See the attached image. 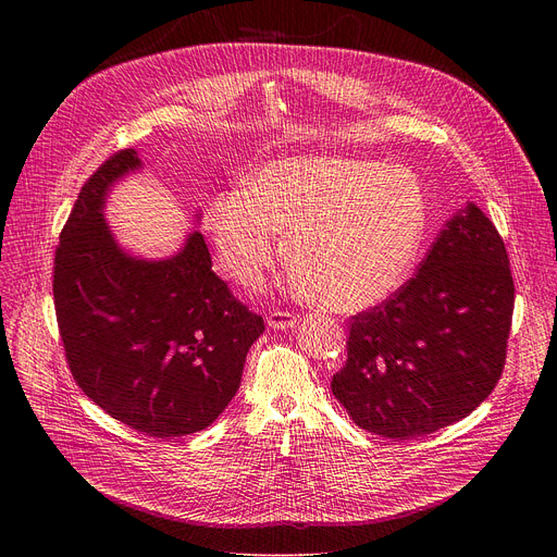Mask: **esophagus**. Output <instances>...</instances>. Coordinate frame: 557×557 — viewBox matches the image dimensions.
<instances>
[{"mask_svg": "<svg viewBox=\"0 0 557 557\" xmlns=\"http://www.w3.org/2000/svg\"><path fill=\"white\" fill-rule=\"evenodd\" d=\"M267 323L273 330H288V327H294L298 323V315L288 313V311H269Z\"/></svg>", "mask_w": 557, "mask_h": 557, "instance_id": "esophagus-1", "label": "esophagus"}]
</instances>
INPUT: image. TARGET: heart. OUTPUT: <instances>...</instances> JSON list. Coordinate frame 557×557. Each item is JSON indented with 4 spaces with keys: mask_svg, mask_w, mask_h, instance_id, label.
Instances as JSON below:
<instances>
[{
    "mask_svg": "<svg viewBox=\"0 0 557 557\" xmlns=\"http://www.w3.org/2000/svg\"><path fill=\"white\" fill-rule=\"evenodd\" d=\"M205 230L221 269L255 286L282 255L296 284L332 311L391 298L418 259L426 200L411 171L355 158H290L263 166L246 189L216 194Z\"/></svg>",
    "mask_w": 557,
    "mask_h": 557,
    "instance_id": "obj_1",
    "label": "heart"
}]
</instances>
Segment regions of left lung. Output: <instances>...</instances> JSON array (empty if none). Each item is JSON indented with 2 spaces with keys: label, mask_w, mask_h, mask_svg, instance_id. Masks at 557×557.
Segmentation results:
<instances>
[{
  "label": "left lung",
  "mask_w": 557,
  "mask_h": 557,
  "mask_svg": "<svg viewBox=\"0 0 557 557\" xmlns=\"http://www.w3.org/2000/svg\"><path fill=\"white\" fill-rule=\"evenodd\" d=\"M512 309L502 234L467 202L411 280L349 318L347 361L332 393L357 426L393 441L449 426L502 379Z\"/></svg>",
  "instance_id": "8db88e82"
}]
</instances>
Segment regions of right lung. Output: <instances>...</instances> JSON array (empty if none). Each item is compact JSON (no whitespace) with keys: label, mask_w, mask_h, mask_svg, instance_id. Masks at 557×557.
Returning <instances> with one entry per match:
<instances>
[{"label":"right lung","mask_w":557,"mask_h":557,"mask_svg":"<svg viewBox=\"0 0 557 557\" xmlns=\"http://www.w3.org/2000/svg\"><path fill=\"white\" fill-rule=\"evenodd\" d=\"M139 166L124 149L81 187L55 248L53 307L78 388L110 418L171 441L208 429L237 395L263 318L212 271L200 232L160 261L116 246L106 196Z\"/></svg>","instance_id":"1"}]
</instances>
